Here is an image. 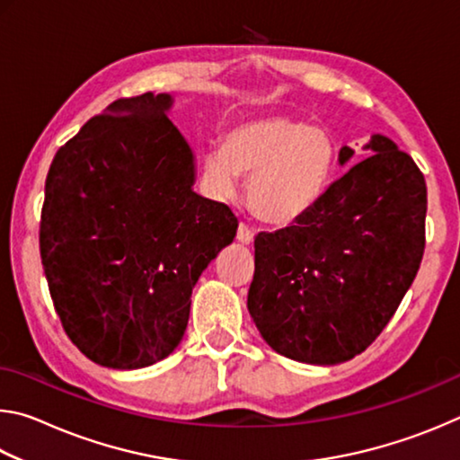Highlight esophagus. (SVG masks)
I'll list each match as a JSON object with an SVG mask.
<instances>
[{
    "label": "esophagus",
    "instance_id": "34e87169",
    "mask_svg": "<svg viewBox=\"0 0 460 460\" xmlns=\"http://www.w3.org/2000/svg\"><path fill=\"white\" fill-rule=\"evenodd\" d=\"M237 239L241 241V243H253V231L247 227L245 223H239V229H237Z\"/></svg>",
    "mask_w": 460,
    "mask_h": 460
}]
</instances>
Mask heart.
Here are the masks:
<instances>
[{"label":"heart","instance_id":"obj_1","mask_svg":"<svg viewBox=\"0 0 460 460\" xmlns=\"http://www.w3.org/2000/svg\"><path fill=\"white\" fill-rule=\"evenodd\" d=\"M332 168L331 136L288 115L241 123L225 137V147L202 158V178L213 197L233 200L241 178H249V211L271 227H290L313 211Z\"/></svg>","mask_w":460,"mask_h":460}]
</instances>
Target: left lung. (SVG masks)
I'll return each mask as SVG.
<instances>
[{"mask_svg": "<svg viewBox=\"0 0 460 460\" xmlns=\"http://www.w3.org/2000/svg\"><path fill=\"white\" fill-rule=\"evenodd\" d=\"M290 227L255 237L247 308L288 359L337 365L363 353L398 310L426 245V181L385 136ZM342 146L339 162L353 158Z\"/></svg>", "mask_w": 460, "mask_h": 460, "instance_id": "obj_1", "label": "left lung"}]
</instances>
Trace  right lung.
Here are the masks:
<instances>
[{
	"mask_svg": "<svg viewBox=\"0 0 460 460\" xmlns=\"http://www.w3.org/2000/svg\"><path fill=\"white\" fill-rule=\"evenodd\" d=\"M168 93L118 99L54 155L40 258L62 329L103 367L164 359L189 324L192 288L237 233L192 190L194 155Z\"/></svg>",
	"mask_w": 460,
	"mask_h": 460,
	"instance_id": "right-lung-1",
	"label": "right lung"
}]
</instances>
